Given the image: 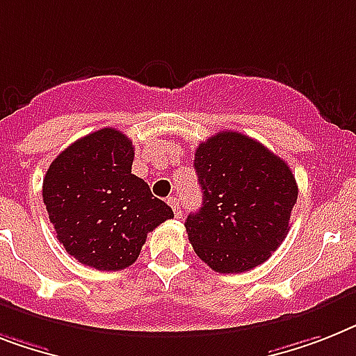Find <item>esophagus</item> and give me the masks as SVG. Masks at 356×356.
<instances>
[{
  "mask_svg": "<svg viewBox=\"0 0 356 356\" xmlns=\"http://www.w3.org/2000/svg\"><path fill=\"white\" fill-rule=\"evenodd\" d=\"M167 204L171 205L172 213H175L176 216H180V214H181V209H180V200L175 198V196H171V198L167 200Z\"/></svg>",
  "mask_w": 356,
  "mask_h": 356,
  "instance_id": "34e87169",
  "label": "esophagus"
}]
</instances>
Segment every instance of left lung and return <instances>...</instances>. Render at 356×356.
<instances>
[{"instance_id": "left-lung-1", "label": "left lung", "mask_w": 356, "mask_h": 356, "mask_svg": "<svg viewBox=\"0 0 356 356\" xmlns=\"http://www.w3.org/2000/svg\"><path fill=\"white\" fill-rule=\"evenodd\" d=\"M202 207L185 229L195 252L216 273L260 266L289 233L298 185L287 163L252 138L222 131L196 149Z\"/></svg>"}]
</instances>
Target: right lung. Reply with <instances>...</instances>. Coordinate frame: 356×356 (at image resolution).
Here are the masks:
<instances>
[{
	"label": "right lung",
	"mask_w": 356,
	"mask_h": 356,
	"mask_svg": "<svg viewBox=\"0 0 356 356\" xmlns=\"http://www.w3.org/2000/svg\"><path fill=\"white\" fill-rule=\"evenodd\" d=\"M134 147L122 131L99 129L69 145L47 169L43 204L56 236L83 266L120 271L136 262L147 233L172 209L132 175Z\"/></svg>",
	"instance_id": "1"
}]
</instances>
